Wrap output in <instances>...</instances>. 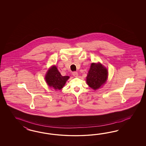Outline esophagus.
Returning <instances> with one entry per match:
<instances>
[{"mask_svg": "<svg viewBox=\"0 0 146 146\" xmlns=\"http://www.w3.org/2000/svg\"><path fill=\"white\" fill-rule=\"evenodd\" d=\"M72 74H73V76H75V77H78V72H73Z\"/></svg>", "mask_w": 146, "mask_h": 146, "instance_id": "1", "label": "esophagus"}]
</instances>
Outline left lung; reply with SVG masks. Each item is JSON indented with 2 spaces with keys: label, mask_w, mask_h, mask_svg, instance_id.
I'll return each mask as SVG.
<instances>
[{
  "label": "left lung",
  "mask_w": 146,
  "mask_h": 146,
  "mask_svg": "<svg viewBox=\"0 0 146 146\" xmlns=\"http://www.w3.org/2000/svg\"><path fill=\"white\" fill-rule=\"evenodd\" d=\"M108 74L107 69L100 63H92L87 76V83L90 88L97 89L106 82Z\"/></svg>",
  "instance_id": "1"
}]
</instances>
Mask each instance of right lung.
I'll return each instance as SVG.
<instances>
[{
	"label": "right lung",
	"instance_id": "1",
	"mask_svg": "<svg viewBox=\"0 0 146 146\" xmlns=\"http://www.w3.org/2000/svg\"><path fill=\"white\" fill-rule=\"evenodd\" d=\"M68 79L69 76H62L57 67L53 66L48 71L45 79L50 87L57 90L61 89Z\"/></svg>",
	"mask_w": 146,
	"mask_h": 146
}]
</instances>
